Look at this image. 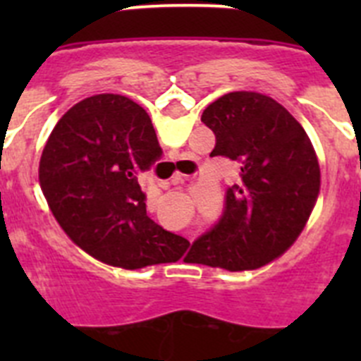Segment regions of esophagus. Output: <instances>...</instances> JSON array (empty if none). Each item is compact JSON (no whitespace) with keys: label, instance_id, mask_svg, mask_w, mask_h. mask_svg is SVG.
<instances>
[{"label":"esophagus","instance_id":"esophagus-1","mask_svg":"<svg viewBox=\"0 0 361 361\" xmlns=\"http://www.w3.org/2000/svg\"><path fill=\"white\" fill-rule=\"evenodd\" d=\"M184 180H186V177H184V175L175 173L173 177H171L170 180H168V183H162V188H168V186H178V184H184ZM188 238H190V240H191L190 235H188Z\"/></svg>","mask_w":361,"mask_h":361}]
</instances>
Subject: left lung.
<instances>
[{
  "label": "left lung",
  "mask_w": 361,
  "mask_h": 361,
  "mask_svg": "<svg viewBox=\"0 0 361 361\" xmlns=\"http://www.w3.org/2000/svg\"><path fill=\"white\" fill-rule=\"evenodd\" d=\"M202 123L215 133L212 157L240 166L226 190L222 216L191 245L186 262L228 271L255 269L288 251L320 191V166L302 124L275 99L229 92L209 104Z\"/></svg>",
  "instance_id": "1"
}]
</instances>
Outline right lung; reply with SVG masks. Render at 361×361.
I'll use <instances>...</instances> for the list:
<instances>
[{
    "mask_svg": "<svg viewBox=\"0 0 361 361\" xmlns=\"http://www.w3.org/2000/svg\"><path fill=\"white\" fill-rule=\"evenodd\" d=\"M161 153L145 108L124 95H92L50 133L41 190L66 235L101 262L123 269L177 262L190 242L149 219L137 183Z\"/></svg>",
    "mask_w": 361,
    "mask_h": 361,
    "instance_id": "add662e5",
    "label": "right lung"
}]
</instances>
